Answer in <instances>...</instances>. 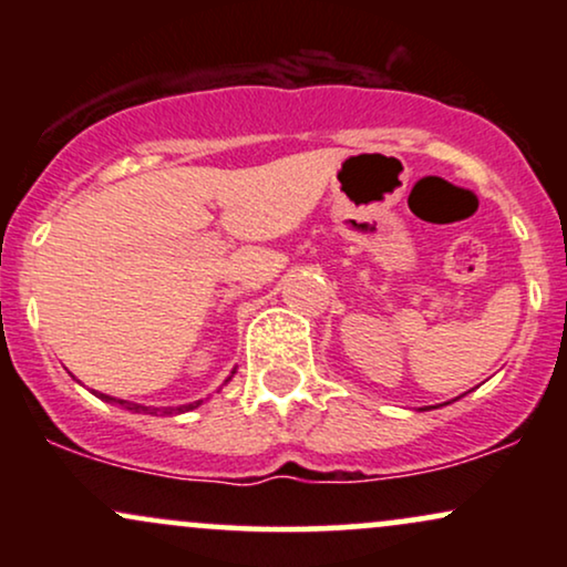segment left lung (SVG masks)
Returning a JSON list of instances; mask_svg holds the SVG:
<instances>
[{
    "mask_svg": "<svg viewBox=\"0 0 567 567\" xmlns=\"http://www.w3.org/2000/svg\"><path fill=\"white\" fill-rule=\"evenodd\" d=\"M421 410H429V408H421Z\"/></svg>",
    "mask_w": 567,
    "mask_h": 567,
    "instance_id": "obj_1",
    "label": "left lung"
}]
</instances>
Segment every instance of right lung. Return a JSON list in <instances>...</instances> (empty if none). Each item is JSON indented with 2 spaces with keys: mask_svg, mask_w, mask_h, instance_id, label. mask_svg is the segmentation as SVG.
Returning <instances> with one entry per match:
<instances>
[{
  "mask_svg": "<svg viewBox=\"0 0 567 567\" xmlns=\"http://www.w3.org/2000/svg\"><path fill=\"white\" fill-rule=\"evenodd\" d=\"M237 373V370H231V375ZM231 375L226 381H231ZM101 400L106 402H120V405H125L127 410H135V413H152V415H178V413H188V410L199 408L202 400H194V402H186V405H178V408H146V405H135V402H127V400H116V396H109V394H97Z\"/></svg>",
  "mask_w": 567,
  "mask_h": 567,
  "instance_id": "obj_1",
  "label": "right lung"
}]
</instances>
